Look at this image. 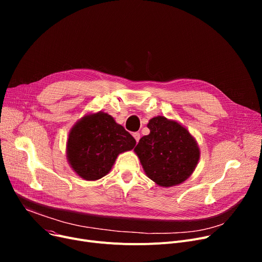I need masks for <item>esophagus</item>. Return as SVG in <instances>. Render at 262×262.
Segmentation results:
<instances>
[{"label":"esophagus","instance_id":"obj_1","mask_svg":"<svg viewBox=\"0 0 262 262\" xmlns=\"http://www.w3.org/2000/svg\"><path fill=\"white\" fill-rule=\"evenodd\" d=\"M133 136H134V138H135L136 142L138 143V142H139V139H140V134H139V133H134Z\"/></svg>","mask_w":262,"mask_h":262}]
</instances>
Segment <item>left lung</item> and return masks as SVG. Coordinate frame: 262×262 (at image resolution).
Returning <instances> with one entry per match:
<instances>
[{
  "mask_svg": "<svg viewBox=\"0 0 262 262\" xmlns=\"http://www.w3.org/2000/svg\"><path fill=\"white\" fill-rule=\"evenodd\" d=\"M149 134L135 147L146 176L160 187L184 183L195 170L200 147L181 123L158 116L150 119Z\"/></svg>",
  "mask_w": 262,
  "mask_h": 262,
  "instance_id": "left-lung-1",
  "label": "left lung"
}]
</instances>
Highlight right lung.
Masks as SVG:
<instances>
[{
	"mask_svg": "<svg viewBox=\"0 0 262 262\" xmlns=\"http://www.w3.org/2000/svg\"><path fill=\"white\" fill-rule=\"evenodd\" d=\"M134 137L103 112L88 114L69 133L67 159L85 181H98L112 170L119 154L134 148Z\"/></svg>",
	"mask_w": 262,
	"mask_h": 262,
	"instance_id": "1",
	"label": "right lung"
}]
</instances>
